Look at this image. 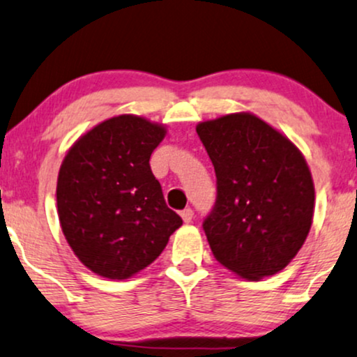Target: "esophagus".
<instances>
[{
	"instance_id": "1",
	"label": "esophagus",
	"mask_w": 357,
	"mask_h": 357,
	"mask_svg": "<svg viewBox=\"0 0 357 357\" xmlns=\"http://www.w3.org/2000/svg\"><path fill=\"white\" fill-rule=\"evenodd\" d=\"M181 218H183L184 222L189 224L192 220V218H194V211L191 209V207H188V209L181 211Z\"/></svg>"
}]
</instances>
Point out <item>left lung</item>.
Returning <instances> with one entry per match:
<instances>
[{
  "label": "left lung",
  "instance_id": "8db88e82",
  "mask_svg": "<svg viewBox=\"0 0 357 357\" xmlns=\"http://www.w3.org/2000/svg\"><path fill=\"white\" fill-rule=\"evenodd\" d=\"M196 132L218 178L202 222L215 260L247 280L283 270L313 222L314 186L301 151L243 112L202 121Z\"/></svg>",
  "mask_w": 357,
  "mask_h": 357
}]
</instances>
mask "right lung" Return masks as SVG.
Wrapping results in <instances>:
<instances>
[{"mask_svg":"<svg viewBox=\"0 0 357 357\" xmlns=\"http://www.w3.org/2000/svg\"><path fill=\"white\" fill-rule=\"evenodd\" d=\"M165 135L163 125L119 115L80 137L62 161L56 191L62 232L79 260L100 277L138 273L181 227L150 168Z\"/></svg>","mask_w":357,"mask_h":357,"instance_id":"add662e5","label":"right lung"}]
</instances>
